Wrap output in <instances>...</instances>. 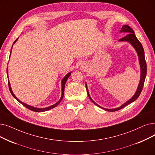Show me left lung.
<instances>
[{
    "label": "left lung",
    "mask_w": 155,
    "mask_h": 155,
    "mask_svg": "<svg viewBox=\"0 0 155 155\" xmlns=\"http://www.w3.org/2000/svg\"><path fill=\"white\" fill-rule=\"evenodd\" d=\"M120 32L129 33V34H128L127 35H126L125 37H124L122 38H120L119 40V41L120 42L125 41V42H129L134 47V48L136 49V51L137 53L138 57H139V64H140V82H139V85H138V87H137V89L135 94H134V95L133 96V97L130 99H129V101H127V102H125L122 106H120V107H117V108H114V109L104 108V107L100 106L97 103L94 102L90 96V94H89L88 89H87V84H85L87 94H88V96H89V99L91 100V101L94 104H95L96 106H97L98 107H100L101 108H103L105 111H118L119 110H121L122 108H123V107H124L125 106L134 102V101H136L138 98V97L139 96L141 92H142L143 86H144V81H145L146 76V73H147V66H146V62L145 57H144V49L143 48L142 44H141V43L139 41V40L137 38L136 36L135 35V33H134V30L130 27L129 26L124 25L122 26V29H121V30H120Z\"/></svg>",
    "instance_id": "8db88e82"
}]
</instances>
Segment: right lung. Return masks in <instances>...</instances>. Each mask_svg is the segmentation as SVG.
Wrapping results in <instances>:
<instances>
[{
    "label": "right lung",
    "instance_id": "obj_1",
    "mask_svg": "<svg viewBox=\"0 0 155 155\" xmlns=\"http://www.w3.org/2000/svg\"><path fill=\"white\" fill-rule=\"evenodd\" d=\"M18 39V38H16V40H15V41L13 42V44H15V43H16V42L17 41V40ZM11 51H12V49H11ZM11 54H10V56H11ZM71 72H70V73H68V74H67V75L63 78V80H62V81H61V90H62V94H61V98L59 99V100L56 103V104H53V105H52V106H49V107H44V108H38V107H33V106H30V105H28V104H25V103H23V102H21V101H19L16 96H15V95L14 94V93H13V92H12V89H11V85H10V83H9V78H8V85H9V91H10V92H11V94L12 95V96L14 97L18 102H19L20 103H21V104H23L24 106H25L26 107H27L28 109H29V110H31V111H35V112H43V111H48V110H51V109H52V108H54V107H56L59 103H60V102L61 101V100L63 99V96H64V87H65V84H66V81H67V80H68V78H69V77L70 76V75H71ZM7 75H8V68H7Z\"/></svg>",
    "mask_w": 155,
    "mask_h": 155
}]
</instances>
